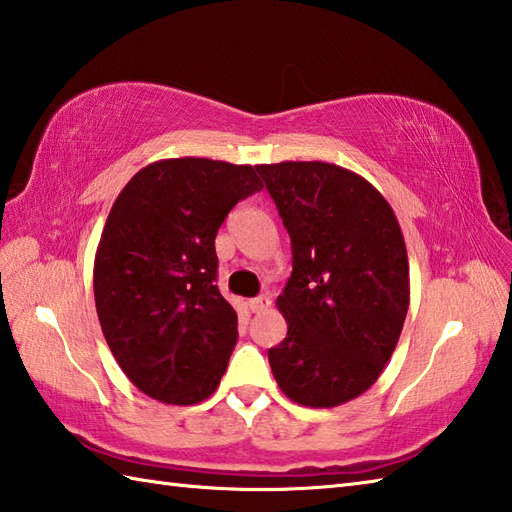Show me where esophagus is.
I'll return each instance as SVG.
<instances>
[{"mask_svg":"<svg viewBox=\"0 0 512 512\" xmlns=\"http://www.w3.org/2000/svg\"><path fill=\"white\" fill-rule=\"evenodd\" d=\"M248 308H250V312H255V314H259V312H264V310H268V308H270V297L262 295V297L248 299Z\"/></svg>","mask_w":512,"mask_h":512,"instance_id":"1","label":"esophagus"}]
</instances>
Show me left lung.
Wrapping results in <instances>:
<instances>
[{
  "label": "left lung",
  "mask_w": 512,
  "mask_h": 512,
  "mask_svg": "<svg viewBox=\"0 0 512 512\" xmlns=\"http://www.w3.org/2000/svg\"><path fill=\"white\" fill-rule=\"evenodd\" d=\"M292 242L277 308L288 334L268 350L281 391L330 409L372 387L409 310L405 237L380 191L330 162L257 165Z\"/></svg>",
  "instance_id": "8db88e82"
}]
</instances>
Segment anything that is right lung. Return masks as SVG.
I'll list each match as a JSON object with an SVG mask.
<instances>
[{"label": "right lung", "instance_id": "1", "mask_svg": "<svg viewBox=\"0 0 512 512\" xmlns=\"http://www.w3.org/2000/svg\"><path fill=\"white\" fill-rule=\"evenodd\" d=\"M262 187L250 165L167 158L118 193L96 248L94 301L116 363L149 398L195 405L220 385L237 312L215 286V235Z\"/></svg>", "mask_w": 512, "mask_h": 512}]
</instances>
